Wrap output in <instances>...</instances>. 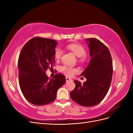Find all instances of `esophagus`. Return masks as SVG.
I'll return each instance as SVG.
<instances>
[{"instance_id":"obj_1","label":"esophagus","mask_w":133,"mask_h":133,"mask_svg":"<svg viewBox=\"0 0 133 133\" xmlns=\"http://www.w3.org/2000/svg\"><path fill=\"white\" fill-rule=\"evenodd\" d=\"M71 79H70V78H68V77H66V82H69V81H71Z\"/></svg>"}]
</instances>
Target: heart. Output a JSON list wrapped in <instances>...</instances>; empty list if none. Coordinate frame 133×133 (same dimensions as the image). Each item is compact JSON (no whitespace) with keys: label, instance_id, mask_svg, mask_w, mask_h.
Listing matches in <instances>:
<instances>
[{"label":"heart","instance_id":"obj_1","mask_svg":"<svg viewBox=\"0 0 133 133\" xmlns=\"http://www.w3.org/2000/svg\"><path fill=\"white\" fill-rule=\"evenodd\" d=\"M67 48L71 50L73 53L78 57V61L80 63H85L88 59V55L85 54L86 49L82 44L71 43L67 45ZM63 54L62 50L59 48H56L54 51V58L55 59L59 60L61 58ZM60 70L62 73L67 76H72L78 72V69L75 68L63 65L60 68Z\"/></svg>","mask_w":133,"mask_h":133}]
</instances>
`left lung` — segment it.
<instances>
[{"instance_id":"obj_1","label":"left lung","mask_w":133,"mask_h":133,"mask_svg":"<svg viewBox=\"0 0 133 133\" xmlns=\"http://www.w3.org/2000/svg\"><path fill=\"white\" fill-rule=\"evenodd\" d=\"M90 61L81 75L87 81L74 80L75 87L70 92L74 102L84 107H92L101 102L109 89L112 76L111 56L108 47L95 38L87 39Z\"/></svg>"}]
</instances>
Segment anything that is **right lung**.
Wrapping results in <instances>:
<instances>
[{
  "mask_svg": "<svg viewBox=\"0 0 133 133\" xmlns=\"http://www.w3.org/2000/svg\"><path fill=\"white\" fill-rule=\"evenodd\" d=\"M58 42L39 37L29 40L21 50L18 58L19 82L21 91L29 103L44 105L53 102L57 90L66 82L65 76L58 73L53 78L46 75L53 69L54 51Z\"/></svg>",
  "mask_w": 133,
  "mask_h": 133,
  "instance_id": "right-lung-1",
  "label": "right lung"
}]
</instances>
